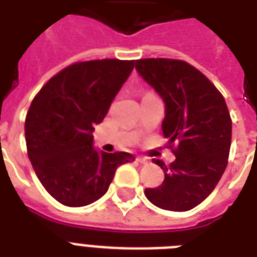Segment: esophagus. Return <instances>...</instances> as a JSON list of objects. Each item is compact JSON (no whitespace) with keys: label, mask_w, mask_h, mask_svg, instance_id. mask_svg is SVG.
Masks as SVG:
<instances>
[{"label":"esophagus","mask_w":257,"mask_h":257,"mask_svg":"<svg viewBox=\"0 0 257 257\" xmlns=\"http://www.w3.org/2000/svg\"><path fill=\"white\" fill-rule=\"evenodd\" d=\"M137 161H139V163L143 165L149 164V159H147V157H137Z\"/></svg>","instance_id":"34e87169"}]
</instances>
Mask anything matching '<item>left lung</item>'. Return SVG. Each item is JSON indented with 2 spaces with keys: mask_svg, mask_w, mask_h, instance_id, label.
<instances>
[{
  "mask_svg": "<svg viewBox=\"0 0 257 257\" xmlns=\"http://www.w3.org/2000/svg\"><path fill=\"white\" fill-rule=\"evenodd\" d=\"M136 70L165 104L163 133L176 160L153 159L164 171L160 187L147 199L167 211H189L211 195L227 168L232 121L221 93L201 72L180 60H137Z\"/></svg>",
  "mask_w": 257,
  "mask_h": 257,
  "instance_id": "1",
  "label": "left lung"
}]
</instances>
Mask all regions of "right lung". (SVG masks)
<instances>
[{
	"label": "right lung",
	"mask_w": 257,
	"mask_h": 257,
	"mask_svg": "<svg viewBox=\"0 0 257 257\" xmlns=\"http://www.w3.org/2000/svg\"><path fill=\"white\" fill-rule=\"evenodd\" d=\"M135 68L116 58L76 62L34 97L25 120L28 156L50 196L84 207L106 193L116 169L135 157L93 147V131Z\"/></svg>",
	"instance_id": "add662e5"
}]
</instances>
